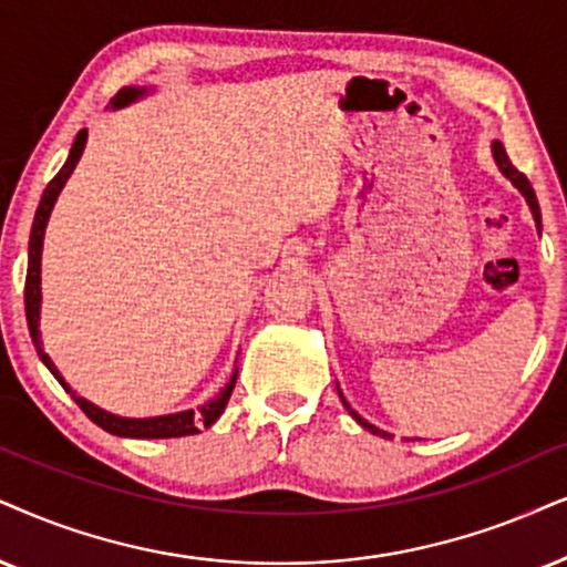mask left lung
Returning a JSON list of instances; mask_svg holds the SVG:
<instances>
[{"label":"left lung","mask_w":567,"mask_h":567,"mask_svg":"<svg viewBox=\"0 0 567 567\" xmlns=\"http://www.w3.org/2000/svg\"><path fill=\"white\" fill-rule=\"evenodd\" d=\"M492 154H494V162H497V167H499V172H503V175L507 177V181H511L515 188H518L520 193H523V198L528 200V209H532V214H534V221H536V230H542V212H539V200H536V193H534V188H532V183H528V177L523 175V172H518L513 167V162L507 159V154H505V146L499 141H494L492 143ZM340 398H342V392H340ZM342 405L348 408V413L353 415V419L358 421V424H361L363 429H369L371 434H382V436H386V440H390V434L386 432H382V429H377L374 424H369V421H363L361 415H358L353 408L348 405V400L342 398Z\"/></svg>","instance_id":"left-lung-1"}]
</instances>
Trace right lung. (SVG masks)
<instances>
[{
	"instance_id": "obj_1",
	"label": "right lung",
	"mask_w": 567,
	"mask_h": 567,
	"mask_svg": "<svg viewBox=\"0 0 567 567\" xmlns=\"http://www.w3.org/2000/svg\"><path fill=\"white\" fill-rule=\"evenodd\" d=\"M146 89H133V85H127L117 93V96L112 99V106L117 110V106H125V104H133L135 99L146 96ZM85 138H89V131H81L78 133V138L73 143V148H70V156L68 162L62 164V169L56 172L54 181L47 185L44 196H41V204L39 209H35V217H33V227H31V243H28V275H25V319H28V329H31V340L35 346V353H39L41 361H44V367L52 371L56 377V382L64 386V392H70L73 400L78 405H81V411L89 415L96 426H102L104 432L110 434H117V436H135V440H167V436H188V434H198L200 426H212L214 421L219 419L221 413H225L227 408V400H230L233 390H235V379H238V371L230 377V382L221 386V392L209 403H204L198 408V411H181V413H169V415H154V419H123V415H114V413H106L102 411L99 405L89 403V400L78 395V392L64 382L60 371L52 363V358L44 353V346H41V332H39V319H41V248H44V233H47V221H49V214L54 209V200L60 196V190L64 188V183H68V177L73 175L75 164L81 162L83 156V148H85Z\"/></svg>"
}]
</instances>
